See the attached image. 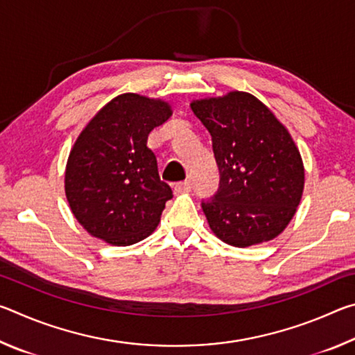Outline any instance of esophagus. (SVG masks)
I'll return each instance as SVG.
<instances>
[{"instance_id":"1","label":"esophagus","mask_w":355,"mask_h":355,"mask_svg":"<svg viewBox=\"0 0 355 355\" xmlns=\"http://www.w3.org/2000/svg\"><path fill=\"white\" fill-rule=\"evenodd\" d=\"M173 191H175V194H180V192L191 191V182H189V180H184V182L175 183V184H173Z\"/></svg>"}]
</instances>
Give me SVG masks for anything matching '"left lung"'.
<instances>
[{"mask_svg":"<svg viewBox=\"0 0 355 355\" xmlns=\"http://www.w3.org/2000/svg\"><path fill=\"white\" fill-rule=\"evenodd\" d=\"M191 110L211 135L220 173L218 194L202 202L211 232L235 248L279 236L296 214L305 182L285 125L254 95L239 91L194 100Z\"/></svg>","mask_w":355,"mask_h":355,"instance_id":"left-lung-1","label":"left lung"}]
</instances>
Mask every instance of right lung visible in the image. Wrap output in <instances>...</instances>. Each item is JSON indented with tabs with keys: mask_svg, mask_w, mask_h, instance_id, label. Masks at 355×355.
I'll return each instance as SVG.
<instances>
[{
	"mask_svg": "<svg viewBox=\"0 0 355 355\" xmlns=\"http://www.w3.org/2000/svg\"><path fill=\"white\" fill-rule=\"evenodd\" d=\"M172 116L161 98L122 94L76 137L65 166V196L84 230L112 245H131L158 227L171 186L147 147L150 131Z\"/></svg>",
	"mask_w": 355,
	"mask_h": 355,
	"instance_id": "1",
	"label": "right lung"
}]
</instances>
